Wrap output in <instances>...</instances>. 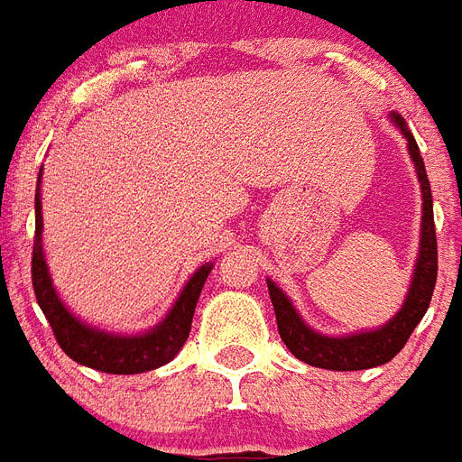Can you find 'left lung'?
<instances>
[{
    "instance_id": "left-lung-1",
    "label": "left lung",
    "mask_w": 462,
    "mask_h": 462,
    "mask_svg": "<svg viewBox=\"0 0 462 462\" xmlns=\"http://www.w3.org/2000/svg\"><path fill=\"white\" fill-rule=\"evenodd\" d=\"M392 121L400 126V131L407 138L409 155L416 168V178L421 185V244H419V258H416L414 277L409 284L407 300L397 311V317L375 331H360L350 336H324L314 331L311 326L301 321L292 301L287 294L277 287L273 280H268L270 300L275 307L277 331L284 346L292 350L294 358L304 360L307 365L324 367V370H367L390 363L409 341V336L416 328V324L424 319L429 304H431L433 287H436V275H439V248H436V226H433V199L431 185L426 178L424 158L419 152L414 136L409 134L407 124L400 114H392Z\"/></svg>"
}]
</instances>
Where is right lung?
<instances>
[{
  "instance_id": "add662e5",
  "label": "right lung",
  "mask_w": 462,
  "mask_h": 462,
  "mask_svg": "<svg viewBox=\"0 0 462 462\" xmlns=\"http://www.w3.org/2000/svg\"><path fill=\"white\" fill-rule=\"evenodd\" d=\"M38 187H41V172H38ZM41 234H43V214H41V189H36V241H33V258H31L33 292H36L38 307L43 310L48 324L53 328L55 341L75 363L99 370V373H112V375H136V373H148V370L165 365L178 356L192 328L194 307L211 273V263L202 265L189 277V282L180 292L168 317L155 328L136 336L106 334V331L82 324L60 301L48 273L46 258H43V236Z\"/></svg>"
}]
</instances>
